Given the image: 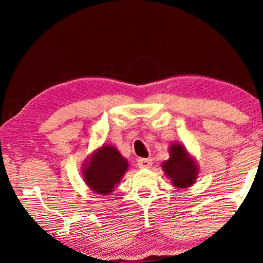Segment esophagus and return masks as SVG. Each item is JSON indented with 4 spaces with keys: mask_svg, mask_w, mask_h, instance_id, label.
Segmentation results:
<instances>
[{
    "mask_svg": "<svg viewBox=\"0 0 263 263\" xmlns=\"http://www.w3.org/2000/svg\"><path fill=\"white\" fill-rule=\"evenodd\" d=\"M137 164L140 168H149L153 164L152 159H139L137 160Z\"/></svg>",
    "mask_w": 263,
    "mask_h": 263,
    "instance_id": "esophagus-1",
    "label": "esophagus"
}]
</instances>
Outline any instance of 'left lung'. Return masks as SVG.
<instances>
[{"label": "left lung", "instance_id": "obj_1", "mask_svg": "<svg viewBox=\"0 0 263 263\" xmlns=\"http://www.w3.org/2000/svg\"><path fill=\"white\" fill-rule=\"evenodd\" d=\"M165 176L169 177L174 187L183 189L196 182L199 165L187 149L181 143H173L169 147V159L161 164Z\"/></svg>", "mask_w": 263, "mask_h": 263}]
</instances>
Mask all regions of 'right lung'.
Segmentation results:
<instances>
[{"label": "right lung", "mask_w": 263, "mask_h": 263, "mask_svg": "<svg viewBox=\"0 0 263 263\" xmlns=\"http://www.w3.org/2000/svg\"><path fill=\"white\" fill-rule=\"evenodd\" d=\"M129 167L128 161L111 144H104L92 152L82 167L86 184L100 195H108L122 179Z\"/></svg>", "instance_id": "add662e5"}]
</instances>
